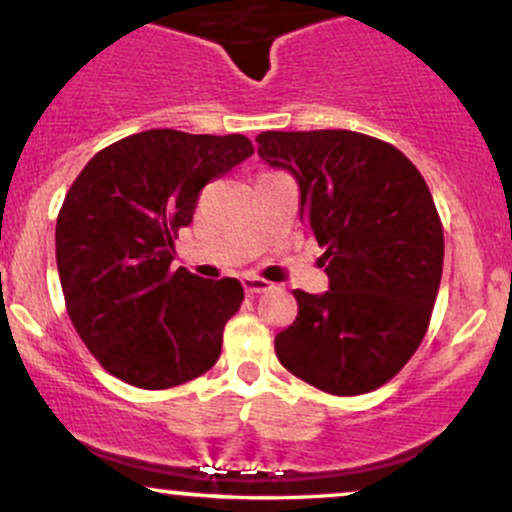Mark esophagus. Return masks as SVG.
I'll use <instances>...</instances> for the list:
<instances>
[{
  "label": "esophagus",
  "instance_id": "34e87169",
  "mask_svg": "<svg viewBox=\"0 0 512 512\" xmlns=\"http://www.w3.org/2000/svg\"><path fill=\"white\" fill-rule=\"evenodd\" d=\"M243 289L247 291V294H265V291L272 289V284L265 282V279L255 277V274H243Z\"/></svg>",
  "mask_w": 512,
  "mask_h": 512
}]
</instances>
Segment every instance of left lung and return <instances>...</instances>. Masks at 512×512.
Returning <instances> with one entry per match:
<instances>
[{
  "mask_svg": "<svg viewBox=\"0 0 512 512\" xmlns=\"http://www.w3.org/2000/svg\"><path fill=\"white\" fill-rule=\"evenodd\" d=\"M257 155L299 184L301 221L325 247L323 294L274 338L279 362L320 391L357 396L401 372L428 330L445 235L401 150L355 131H267Z\"/></svg>",
  "mask_w": 512,
  "mask_h": 512,
  "instance_id": "1",
  "label": "left lung"
}]
</instances>
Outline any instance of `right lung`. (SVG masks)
<instances>
[{"instance_id": "add662e5", "label": "right lung", "mask_w": 512, "mask_h": 512, "mask_svg": "<svg viewBox=\"0 0 512 512\" xmlns=\"http://www.w3.org/2000/svg\"><path fill=\"white\" fill-rule=\"evenodd\" d=\"M252 153L240 133L153 128L104 148L72 182L55 226L60 284L72 325L116 379L170 389L216 364L243 286L172 272L174 235L201 189Z\"/></svg>"}]
</instances>
